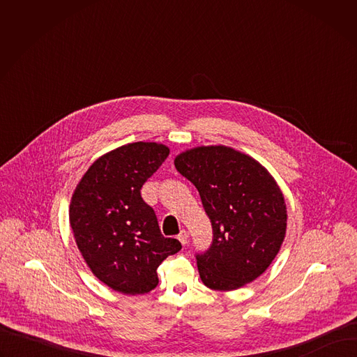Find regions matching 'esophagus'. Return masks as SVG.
<instances>
[{"instance_id":"34e87169","label":"esophagus","mask_w":357,"mask_h":357,"mask_svg":"<svg viewBox=\"0 0 357 357\" xmlns=\"http://www.w3.org/2000/svg\"><path fill=\"white\" fill-rule=\"evenodd\" d=\"M188 231L186 230H182L179 234H178V238H179V241L183 244V245H186V243H188Z\"/></svg>"}]
</instances>
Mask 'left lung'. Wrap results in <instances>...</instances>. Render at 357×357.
Wrapping results in <instances>:
<instances>
[{"instance_id": "8db88e82", "label": "left lung", "mask_w": 357, "mask_h": 357, "mask_svg": "<svg viewBox=\"0 0 357 357\" xmlns=\"http://www.w3.org/2000/svg\"><path fill=\"white\" fill-rule=\"evenodd\" d=\"M199 190L212 223V243L196 252L200 278L219 291L260 277L275 259L287 229L284 196L257 161L223 145L199 146L175 158Z\"/></svg>"}]
</instances>
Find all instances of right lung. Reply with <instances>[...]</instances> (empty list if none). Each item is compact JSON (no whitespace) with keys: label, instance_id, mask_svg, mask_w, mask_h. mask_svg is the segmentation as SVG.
Here are the masks:
<instances>
[{"label":"right lung","instance_id":"add662e5","mask_svg":"<svg viewBox=\"0 0 357 357\" xmlns=\"http://www.w3.org/2000/svg\"><path fill=\"white\" fill-rule=\"evenodd\" d=\"M169 155L157 142H134L98 158L79 182L69 219L82 256L93 274L127 295L158 285L157 268L182 248L164 237L141 188Z\"/></svg>","mask_w":357,"mask_h":357}]
</instances>
